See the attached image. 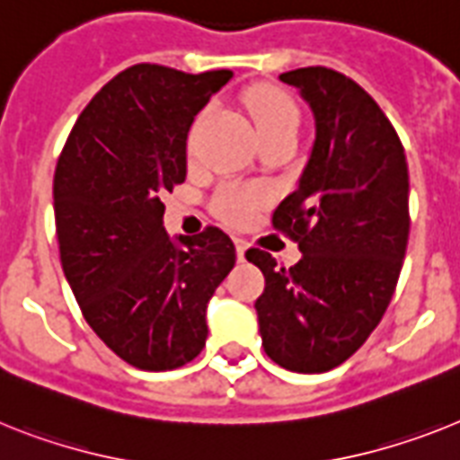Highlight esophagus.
<instances>
[{
	"mask_svg": "<svg viewBox=\"0 0 460 460\" xmlns=\"http://www.w3.org/2000/svg\"><path fill=\"white\" fill-rule=\"evenodd\" d=\"M236 254H238V261L245 260V250H248V243L243 241V238H236Z\"/></svg>",
	"mask_w": 460,
	"mask_h": 460,
	"instance_id": "obj_1",
	"label": "esophagus"
}]
</instances>
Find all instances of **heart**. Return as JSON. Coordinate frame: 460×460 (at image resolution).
Wrapping results in <instances>:
<instances>
[{"label":"heart","mask_w":460,"mask_h":460,"mask_svg":"<svg viewBox=\"0 0 460 460\" xmlns=\"http://www.w3.org/2000/svg\"><path fill=\"white\" fill-rule=\"evenodd\" d=\"M250 117H252L254 128L260 133V140H266L271 135L296 130L299 126V111L295 102L273 86H254L245 95ZM189 154L194 152V133L187 140ZM264 203V194L260 189H241L224 187L219 189L212 199V210L219 219L229 224H245L254 215V210Z\"/></svg>","instance_id":"b5f03b06"}]
</instances>
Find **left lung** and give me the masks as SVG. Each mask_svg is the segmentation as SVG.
Masks as SVG:
<instances>
[{
    "label": "left lung",
    "instance_id": "8db88e82",
    "mask_svg": "<svg viewBox=\"0 0 460 460\" xmlns=\"http://www.w3.org/2000/svg\"><path fill=\"white\" fill-rule=\"evenodd\" d=\"M280 81L315 119L299 187L273 212L302 260L285 269L260 248L245 257L266 280L254 302L266 355L320 374L349 360L391 304L409 238L407 158L381 107L346 75L302 67Z\"/></svg>",
    "mask_w": 460,
    "mask_h": 460
}]
</instances>
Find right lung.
I'll list each match as a JSON object with an SVG mask.
<instances>
[{
    "mask_svg": "<svg viewBox=\"0 0 460 460\" xmlns=\"http://www.w3.org/2000/svg\"><path fill=\"white\" fill-rule=\"evenodd\" d=\"M229 69H123L81 111L58 158L60 261L81 314L107 349L145 372L191 362L206 308L236 264L217 226L172 241L161 196L187 177V133Z\"/></svg>",
    "mask_w": 460,
    "mask_h": 460,
    "instance_id": "right-lung-1",
    "label": "right lung"
}]
</instances>
